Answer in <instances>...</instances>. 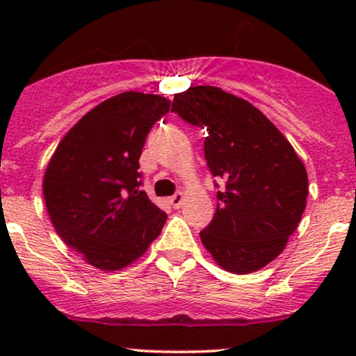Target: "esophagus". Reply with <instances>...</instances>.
Wrapping results in <instances>:
<instances>
[{
    "mask_svg": "<svg viewBox=\"0 0 356 356\" xmlns=\"http://www.w3.org/2000/svg\"><path fill=\"white\" fill-rule=\"evenodd\" d=\"M182 202H184L182 192H177V194H174L172 197H169V204L174 207V209H179V207L182 206Z\"/></svg>",
    "mask_w": 356,
    "mask_h": 356,
    "instance_id": "34e87169",
    "label": "esophagus"
}]
</instances>
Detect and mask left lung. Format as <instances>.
I'll return each instance as SVG.
<instances>
[{
    "mask_svg": "<svg viewBox=\"0 0 356 356\" xmlns=\"http://www.w3.org/2000/svg\"><path fill=\"white\" fill-rule=\"evenodd\" d=\"M172 112L206 130L204 157L220 182L216 214L201 231L204 248L236 275L264 268L281 254L305 212L303 162L259 110L218 87L175 93Z\"/></svg>",
    "mask_w": 356,
    "mask_h": 356,
    "instance_id": "8db88e82",
    "label": "left lung"
}]
</instances>
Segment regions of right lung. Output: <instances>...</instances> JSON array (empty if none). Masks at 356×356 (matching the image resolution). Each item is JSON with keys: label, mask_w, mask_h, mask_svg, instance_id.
I'll use <instances>...</instances> for the list:
<instances>
[{"label": "right lung", "mask_w": 356, "mask_h": 356, "mask_svg": "<svg viewBox=\"0 0 356 356\" xmlns=\"http://www.w3.org/2000/svg\"><path fill=\"white\" fill-rule=\"evenodd\" d=\"M159 95L125 92L102 102L63 137L43 179L53 227L92 266L117 271L161 234L167 214L138 172L150 129L169 112Z\"/></svg>", "instance_id": "obj_1"}]
</instances>
